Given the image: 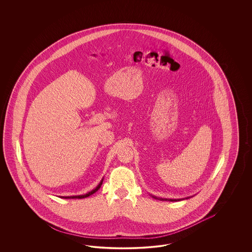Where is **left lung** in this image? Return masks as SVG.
<instances>
[{
  "label": "left lung",
  "mask_w": 252,
  "mask_h": 252,
  "mask_svg": "<svg viewBox=\"0 0 252 252\" xmlns=\"http://www.w3.org/2000/svg\"><path fill=\"white\" fill-rule=\"evenodd\" d=\"M153 198H155V197H153ZM170 200H172V201H173V199H170Z\"/></svg>",
  "instance_id": "obj_1"
}]
</instances>
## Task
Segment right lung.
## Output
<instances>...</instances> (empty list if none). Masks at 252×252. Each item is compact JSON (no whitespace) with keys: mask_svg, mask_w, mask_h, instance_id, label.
<instances>
[{"mask_svg":"<svg viewBox=\"0 0 252 252\" xmlns=\"http://www.w3.org/2000/svg\"><path fill=\"white\" fill-rule=\"evenodd\" d=\"M102 181H103V179L100 181V183L96 187V189H94L93 190L91 191V192H89V193H87V194H84V195H79V196H71V197H63V198H87V197H89V196H91L92 195L93 193H95L96 191H98L99 188H100V186H101V184H102Z\"/></svg>","mask_w":252,"mask_h":252,"instance_id":"obj_1","label":"right lung"}]
</instances>
